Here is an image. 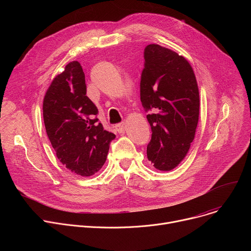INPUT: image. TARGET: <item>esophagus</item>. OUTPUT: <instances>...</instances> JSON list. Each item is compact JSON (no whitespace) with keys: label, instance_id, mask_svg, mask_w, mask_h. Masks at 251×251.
<instances>
[{"label":"esophagus","instance_id":"1","mask_svg":"<svg viewBox=\"0 0 251 251\" xmlns=\"http://www.w3.org/2000/svg\"><path fill=\"white\" fill-rule=\"evenodd\" d=\"M114 128H115V130L117 131L118 133H123L124 128H125V122H121V123H119V124H116L114 126Z\"/></svg>","mask_w":251,"mask_h":251}]
</instances>
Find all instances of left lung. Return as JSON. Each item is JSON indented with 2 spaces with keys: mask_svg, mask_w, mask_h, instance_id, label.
<instances>
[{
  "mask_svg": "<svg viewBox=\"0 0 251 251\" xmlns=\"http://www.w3.org/2000/svg\"><path fill=\"white\" fill-rule=\"evenodd\" d=\"M140 100L148 113L151 139L147 153L161 171L175 168L194 139L200 115V92L188 61L159 45L144 49Z\"/></svg>",
  "mask_w": 251,
  "mask_h": 251,
  "instance_id": "left-lung-1",
  "label": "left lung"
}]
</instances>
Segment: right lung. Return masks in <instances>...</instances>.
Here are the masks:
<instances>
[{"label": "right lung", "instance_id": "right-lung-1", "mask_svg": "<svg viewBox=\"0 0 251 251\" xmlns=\"http://www.w3.org/2000/svg\"><path fill=\"white\" fill-rule=\"evenodd\" d=\"M43 111L48 137L60 162L84 177L100 171L116 135L99 123V110L86 96L85 75L77 61L54 78Z\"/></svg>", "mask_w": 251, "mask_h": 251}]
</instances>
